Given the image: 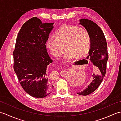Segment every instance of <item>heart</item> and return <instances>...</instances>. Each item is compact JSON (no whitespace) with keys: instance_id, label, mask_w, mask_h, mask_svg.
<instances>
[{"instance_id":"heart-1","label":"heart","mask_w":121,"mask_h":121,"mask_svg":"<svg viewBox=\"0 0 121 121\" xmlns=\"http://www.w3.org/2000/svg\"><path fill=\"white\" fill-rule=\"evenodd\" d=\"M91 38L89 32L75 25H68L61 27L56 32V37L50 36L47 46L51 55L56 58L63 54L65 61H69L75 57H82L88 52L91 47Z\"/></svg>"}]
</instances>
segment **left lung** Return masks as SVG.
<instances>
[{
    "mask_svg": "<svg viewBox=\"0 0 121 121\" xmlns=\"http://www.w3.org/2000/svg\"><path fill=\"white\" fill-rule=\"evenodd\" d=\"M79 23L85 28L91 36V47L87 59L91 60L99 70L96 75L93 74V79L89 85L83 91L77 93L82 96H87L96 91L103 81L106 74L108 54L106 38L98 25L87 19L79 20Z\"/></svg>",
    "mask_w": 121,
    "mask_h": 121,
    "instance_id": "8db88e82",
    "label": "left lung"
}]
</instances>
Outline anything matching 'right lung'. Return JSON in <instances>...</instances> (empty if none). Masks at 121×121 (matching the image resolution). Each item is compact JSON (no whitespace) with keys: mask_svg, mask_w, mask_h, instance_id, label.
<instances>
[{"mask_svg":"<svg viewBox=\"0 0 121 121\" xmlns=\"http://www.w3.org/2000/svg\"><path fill=\"white\" fill-rule=\"evenodd\" d=\"M54 23H43L33 17L22 25L18 33L13 51V68L22 88L33 97L49 95L53 86L48 81L47 66L52 60L46 43Z\"/></svg>","mask_w":121,"mask_h":121,"instance_id":"1","label":"right lung"}]
</instances>
